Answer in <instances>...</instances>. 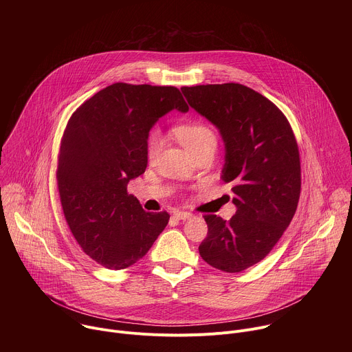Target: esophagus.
Segmentation results:
<instances>
[{
    "label": "esophagus",
    "mask_w": 352,
    "mask_h": 352,
    "mask_svg": "<svg viewBox=\"0 0 352 352\" xmlns=\"http://www.w3.org/2000/svg\"><path fill=\"white\" fill-rule=\"evenodd\" d=\"M192 216H193V214L189 213V212H179V210L174 212V217H177L178 220H188V219H190Z\"/></svg>",
    "instance_id": "esophagus-1"
}]
</instances>
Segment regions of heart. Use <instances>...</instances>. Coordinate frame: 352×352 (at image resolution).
<instances>
[{"label": "heart", "instance_id": "heart-1", "mask_svg": "<svg viewBox=\"0 0 352 352\" xmlns=\"http://www.w3.org/2000/svg\"><path fill=\"white\" fill-rule=\"evenodd\" d=\"M175 138L189 153L196 152L208 144H216V135L210 126L204 122H186L174 128ZM163 146V138L159 131H150L146 140V157L148 160H155Z\"/></svg>", "mask_w": 352, "mask_h": 352}]
</instances>
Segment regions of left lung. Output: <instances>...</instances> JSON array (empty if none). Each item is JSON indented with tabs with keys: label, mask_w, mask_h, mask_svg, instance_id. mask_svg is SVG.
<instances>
[{
	"label": "left lung",
	"mask_w": 352,
	"mask_h": 352,
	"mask_svg": "<svg viewBox=\"0 0 352 352\" xmlns=\"http://www.w3.org/2000/svg\"><path fill=\"white\" fill-rule=\"evenodd\" d=\"M192 109L226 142L223 181L232 184L236 213L227 221L205 214L199 254L210 266L238 273L265 259L289 226L300 195V160L283 111L241 83L181 87Z\"/></svg>",
	"instance_id": "obj_1"
}]
</instances>
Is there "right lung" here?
<instances>
[{"mask_svg": "<svg viewBox=\"0 0 352 352\" xmlns=\"http://www.w3.org/2000/svg\"><path fill=\"white\" fill-rule=\"evenodd\" d=\"M188 111L174 86L113 83L71 116L61 138L57 185L67 224L83 252L122 270L152 248L170 220L129 195V179L144 173L146 140L170 110Z\"/></svg>", "mask_w": 352, "mask_h": 352, "instance_id": "right-lung-1", "label": "right lung"}]
</instances>
